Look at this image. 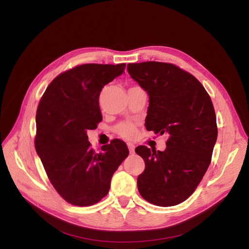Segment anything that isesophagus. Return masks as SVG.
Returning <instances> with one entry per match:
<instances>
[{
  "label": "esophagus",
  "instance_id": "34e87169",
  "mask_svg": "<svg viewBox=\"0 0 249 249\" xmlns=\"http://www.w3.org/2000/svg\"><path fill=\"white\" fill-rule=\"evenodd\" d=\"M127 147H129L130 154H134V152H135V145L133 144V143H127Z\"/></svg>",
  "mask_w": 249,
  "mask_h": 249
}]
</instances>
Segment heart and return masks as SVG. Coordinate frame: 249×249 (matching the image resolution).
Instances as JSON below:
<instances>
[{"mask_svg": "<svg viewBox=\"0 0 249 249\" xmlns=\"http://www.w3.org/2000/svg\"><path fill=\"white\" fill-rule=\"evenodd\" d=\"M114 132L123 138L133 139L137 134V124L132 122H123L115 125Z\"/></svg>", "mask_w": 249, "mask_h": 249, "instance_id": "obj_1", "label": "heart"}]
</instances>
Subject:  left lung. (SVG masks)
I'll return each instance as SVG.
<instances>
[{
	"mask_svg": "<svg viewBox=\"0 0 249 249\" xmlns=\"http://www.w3.org/2000/svg\"><path fill=\"white\" fill-rule=\"evenodd\" d=\"M126 69L149 96L146 130L168 134L164 152L135 149L145 162L139 193L156 206L178 205L195 191L212 160L218 134L213 103L196 78L172 63H129Z\"/></svg>",
	"mask_w": 249,
	"mask_h": 249,
	"instance_id": "obj_1",
	"label": "left lung"
}]
</instances>
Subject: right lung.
Here are the masks:
<instances>
[{
  "instance_id": "1",
  "label": "right lung",
  "mask_w": 249,
  "mask_h": 249,
  "mask_svg": "<svg viewBox=\"0 0 249 249\" xmlns=\"http://www.w3.org/2000/svg\"><path fill=\"white\" fill-rule=\"evenodd\" d=\"M124 69V63L74 66L58 74L39 101L36 153L51 184L71 205L92 206L106 196L113 173L129 156L126 144L119 139L95 152L86 134L103 119L102 89Z\"/></svg>"
}]
</instances>
